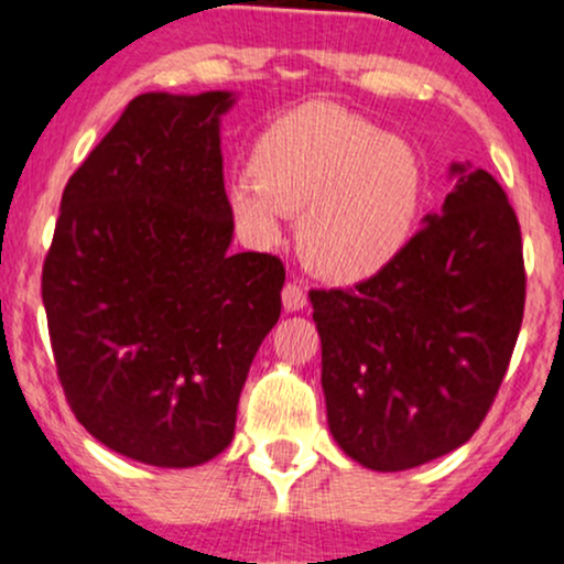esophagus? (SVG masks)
Segmentation results:
<instances>
[{
  "label": "esophagus",
  "instance_id": "34e87169",
  "mask_svg": "<svg viewBox=\"0 0 564 564\" xmlns=\"http://www.w3.org/2000/svg\"><path fill=\"white\" fill-rule=\"evenodd\" d=\"M306 290L299 282H288L282 288V304L288 312H299V308L306 306Z\"/></svg>",
  "mask_w": 564,
  "mask_h": 564
}]
</instances>
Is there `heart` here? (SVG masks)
<instances>
[{
	"label": "heart",
	"mask_w": 564,
	"mask_h": 564,
	"mask_svg": "<svg viewBox=\"0 0 564 564\" xmlns=\"http://www.w3.org/2000/svg\"><path fill=\"white\" fill-rule=\"evenodd\" d=\"M425 177L409 144L366 115L306 101L260 131L250 177L228 187L234 220L258 245L299 215L306 265L333 282H360L401 256L420 217Z\"/></svg>",
	"instance_id": "obj_1"
}]
</instances>
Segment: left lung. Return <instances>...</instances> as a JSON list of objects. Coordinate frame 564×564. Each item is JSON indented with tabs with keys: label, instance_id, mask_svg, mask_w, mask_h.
<instances>
[{
	"label": "left lung",
	"instance_id": "1",
	"mask_svg": "<svg viewBox=\"0 0 564 564\" xmlns=\"http://www.w3.org/2000/svg\"><path fill=\"white\" fill-rule=\"evenodd\" d=\"M459 174L401 256L352 290H312L328 425L371 470L463 446L492 409L524 317L522 228L484 169Z\"/></svg>",
	"mask_w": 564,
	"mask_h": 564
}]
</instances>
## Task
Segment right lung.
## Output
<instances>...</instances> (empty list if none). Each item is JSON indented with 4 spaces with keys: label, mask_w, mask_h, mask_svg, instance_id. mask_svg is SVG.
Listing matches in <instances>:
<instances>
[{
    "label": "right lung",
    "mask_w": 564,
    "mask_h": 564,
    "mask_svg": "<svg viewBox=\"0 0 564 564\" xmlns=\"http://www.w3.org/2000/svg\"><path fill=\"white\" fill-rule=\"evenodd\" d=\"M226 90L142 94L62 196L42 265L66 403L112 452L193 468L231 444L260 341L282 312L284 265L228 252Z\"/></svg>",
    "instance_id": "right-lung-1"
}]
</instances>
